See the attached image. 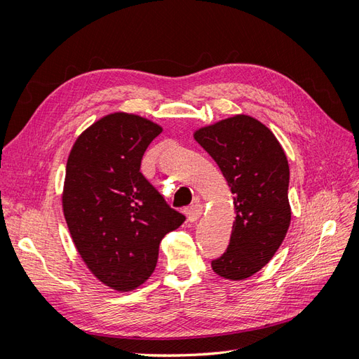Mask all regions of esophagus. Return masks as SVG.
Returning a JSON list of instances; mask_svg holds the SVG:
<instances>
[{
    "label": "esophagus",
    "instance_id": "esophagus-1",
    "mask_svg": "<svg viewBox=\"0 0 359 359\" xmlns=\"http://www.w3.org/2000/svg\"><path fill=\"white\" fill-rule=\"evenodd\" d=\"M202 211H203V210H202V205H199V203L190 206V208L187 210V220H189L190 223L198 222L199 217L202 215Z\"/></svg>",
    "mask_w": 359,
    "mask_h": 359
}]
</instances>
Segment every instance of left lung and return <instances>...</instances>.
<instances>
[{"instance_id":"left-lung-1","label":"left lung","mask_w":359,"mask_h":359,"mask_svg":"<svg viewBox=\"0 0 359 359\" xmlns=\"http://www.w3.org/2000/svg\"><path fill=\"white\" fill-rule=\"evenodd\" d=\"M193 137L219 165L236 212L229 247L211 266L226 280H245L273 259L289 229L285 149L265 124L244 114L201 127Z\"/></svg>"}]
</instances>
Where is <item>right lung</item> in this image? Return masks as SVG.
Returning a JSON list of instances; mask_svg holds the SVG:
<instances>
[{"mask_svg": "<svg viewBox=\"0 0 359 359\" xmlns=\"http://www.w3.org/2000/svg\"><path fill=\"white\" fill-rule=\"evenodd\" d=\"M161 132L148 118L114 112L85 128L69 154L62 212L73 244L91 274L116 292L145 283L160 241L186 220L139 172Z\"/></svg>", "mask_w": 359, "mask_h": 359, "instance_id": "right-lung-1", "label": "right lung"}]
</instances>
